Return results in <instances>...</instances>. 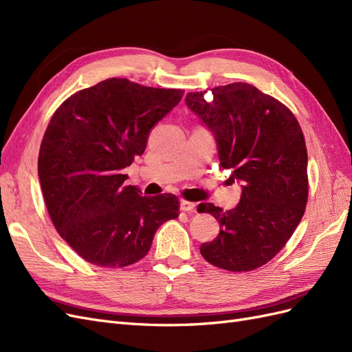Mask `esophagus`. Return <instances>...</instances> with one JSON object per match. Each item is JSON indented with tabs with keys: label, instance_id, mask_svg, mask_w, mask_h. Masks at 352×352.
<instances>
[{
	"label": "esophagus",
	"instance_id": "1",
	"mask_svg": "<svg viewBox=\"0 0 352 352\" xmlns=\"http://www.w3.org/2000/svg\"><path fill=\"white\" fill-rule=\"evenodd\" d=\"M195 208H197V204H195V202H190V201H186V199H182V201H180V210H182V211H186V212H195Z\"/></svg>",
	"mask_w": 352,
	"mask_h": 352
}]
</instances>
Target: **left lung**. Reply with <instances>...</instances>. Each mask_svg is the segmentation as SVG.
<instances>
[{
    "mask_svg": "<svg viewBox=\"0 0 352 352\" xmlns=\"http://www.w3.org/2000/svg\"><path fill=\"white\" fill-rule=\"evenodd\" d=\"M186 105L214 133L220 166L239 180V204L223 211L202 202L220 233L201 245L210 264L229 272H251L278 254L301 221L308 199L307 148L294 113L250 83L235 82L189 92Z\"/></svg>",
    "mask_w": 352,
    "mask_h": 352,
    "instance_id": "1",
    "label": "left lung"
}]
</instances>
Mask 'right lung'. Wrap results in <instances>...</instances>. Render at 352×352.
I'll return each instance as SVG.
<instances>
[{
	"label": "right lung",
	"instance_id": "right-lung-1",
	"mask_svg": "<svg viewBox=\"0 0 352 352\" xmlns=\"http://www.w3.org/2000/svg\"><path fill=\"white\" fill-rule=\"evenodd\" d=\"M184 89L111 78L78 91L52 114L38 175L54 228L94 265L122 269L144 258L157 229L179 216L173 194L142 197L123 168L142 155L148 133Z\"/></svg>",
	"mask_w": 352,
	"mask_h": 352
}]
</instances>
